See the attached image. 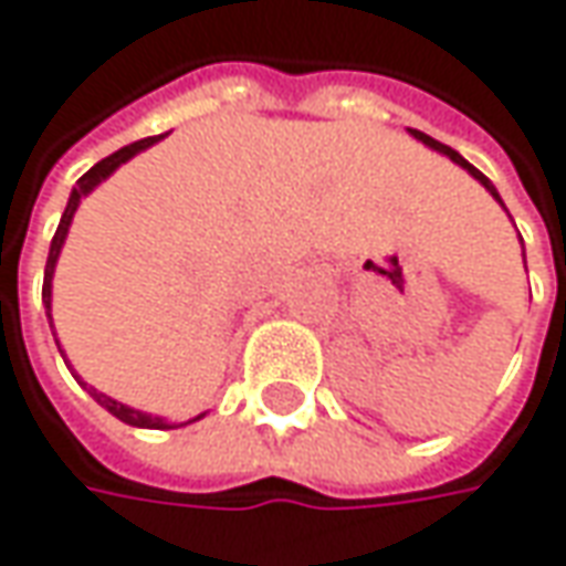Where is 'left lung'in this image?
<instances>
[{"label":"left lung","mask_w":566,"mask_h":566,"mask_svg":"<svg viewBox=\"0 0 566 566\" xmlns=\"http://www.w3.org/2000/svg\"><path fill=\"white\" fill-rule=\"evenodd\" d=\"M411 136H415V138H421V142H424V145H430V148H437V151H443V155H447V158H450V160H455V164H459V167H465V170H469V174H472V177H475V180H479V184L484 186V189H488V192H491V196H494V199H497V202H501V196H497V189H494V184H491V180H488V177H484V174H481L479 167H472V164H469V160L462 158V155H459V151H453V148H450V145H440V142H433V138L424 136V133H418V129H411ZM523 256H526V253H523Z\"/></svg>","instance_id":"8db88e82"}]
</instances>
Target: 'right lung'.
Returning <instances> with one entry per match:
<instances>
[{"label": "right lung", "instance_id": "add662e5", "mask_svg": "<svg viewBox=\"0 0 566 566\" xmlns=\"http://www.w3.org/2000/svg\"><path fill=\"white\" fill-rule=\"evenodd\" d=\"M160 136H148V138H138V142H133V145H126V148H119V151H113L111 158L97 160L91 170H87L85 177L75 184V189H72V196H69V206H65V211H62L60 218V228H56V234H53V243H50V256H46V272H43V304H46V310H50V287H53V269H56V259H60V250H62V240H65V234H69V224H72V214H75V209H78V202H82V196H87L94 186L101 184V180H107L113 170L119 167V164H126L129 158H136L138 151H145V148H151L155 142H158ZM50 329H53V319H50ZM78 380V377H75ZM87 392L101 402V406L107 408L111 415H116L119 421H126V424H133V428H155V430H170L174 424H167L164 418H151V415H145V411H136V408L129 406H119V402H113V399H107L104 392H97V389H91L87 382H82Z\"/></svg>", "mask_w": 566, "mask_h": 566}]
</instances>
